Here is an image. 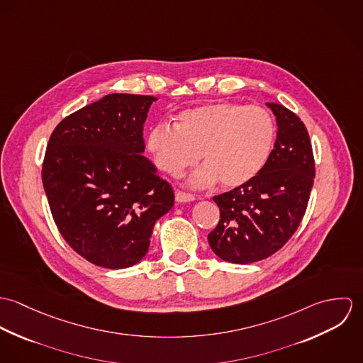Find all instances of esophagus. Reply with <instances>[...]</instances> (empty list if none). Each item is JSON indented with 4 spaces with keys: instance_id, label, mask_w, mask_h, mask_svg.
Masks as SVG:
<instances>
[{
    "instance_id": "34e87169",
    "label": "esophagus",
    "mask_w": 363,
    "mask_h": 363,
    "mask_svg": "<svg viewBox=\"0 0 363 363\" xmlns=\"http://www.w3.org/2000/svg\"><path fill=\"white\" fill-rule=\"evenodd\" d=\"M194 200H196V197L193 194L183 193V191H176V201L177 203H191Z\"/></svg>"
}]
</instances>
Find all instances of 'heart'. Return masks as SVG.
<instances>
[{"label":"heart","instance_id":"obj_1","mask_svg":"<svg viewBox=\"0 0 363 363\" xmlns=\"http://www.w3.org/2000/svg\"><path fill=\"white\" fill-rule=\"evenodd\" d=\"M274 143L275 124L265 108L232 102L183 110L174 128L157 124L147 135L156 167L169 176H180L201 157L204 164L189 179L193 187L218 180L223 189L243 187L264 169Z\"/></svg>","mask_w":363,"mask_h":363}]
</instances>
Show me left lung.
I'll return each instance as SVG.
<instances>
[{
  "mask_svg": "<svg viewBox=\"0 0 363 363\" xmlns=\"http://www.w3.org/2000/svg\"><path fill=\"white\" fill-rule=\"evenodd\" d=\"M277 120V141L259 174L213 197L220 211L208 243L219 259L250 264L278 252L296 232L309 203L314 159L302 120L282 104H265Z\"/></svg>",
  "mask_w": 363,
  "mask_h": 363,
  "instance_id": "8db88e82",
  "label": "left lung"
}]
</instances>
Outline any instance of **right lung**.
Masks as SVG:
<instances>
[{
    "label": "right lung",
    "instance_id": "obj_1",
    "mask_svg": "<svg viewBox=\"0 0 363 363\" xmlns=\"http://www.w3.org/2000/svg\"><path fill=\"white\" fill-rule=\"evenodd\" d=\"M156 98L106 95L52 131L42 180L65 242L95 265L120 269L147 255L156 220L174 204L145 156L143 127Z\"/></svg>",
    "mask_w": 363,
    "mask_h": 363
}]
</instances>
